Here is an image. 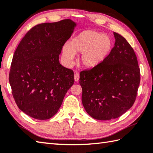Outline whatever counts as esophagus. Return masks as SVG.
Wrapping results in <instances>:
<instances>
[{"label": "esophagus", "instance_id": "obj_1", "mask_svg": "<svg viewBox=\"0 0 153 153\" xmlns=\"http://www.w3.org/2000/svg\"><path fill=\"white\" fill-rule=\"evenodd\" d=\"M79 79V74L78 73H76L74 74V79L75 82H78Z\"/></svg>", "mask_w": 153, "mask_h": 153}]
</instances>
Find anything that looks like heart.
Masks as SVG:
<instances>
[{
  "label": "heart",
  "instance_id": "heart-1",
  "mask_svg": "<svg viewBox=\"0 0 153 153\" xmlns=\"http://www.w3.org/2000/svg\"><path fill=\"white\" fill-rule=\"evenodd\" d=\"M112 40L107 35L92 30L80 32L63 47L64 59L71 62L75 53H82L79 62L83 67L91 69L101 64L112 49Z\"/></svg>",
  "mask_w": 153,
  "mask_h": 153
}]
</instances>
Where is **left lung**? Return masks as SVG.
<instances>
[{
    "label": "left lung",
    "instance_id": "left-lung-1",
    "mask_svg": "<svg viewBox=\"0 0 153 153\" xmlns=\"http://www.w3.org/2000/svg\"><path fill=\"white\" fill-rule=\"evenodd\" d=\"M113 34L115 46L105 59L79 74L82 104L97 120H110L124 114L135 101L140 83V69L133 48L118 33Z\"/></svg>",
    "mask_w": 153,
    "mask_h": 153
}]
</instances>
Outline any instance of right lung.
<instances>
[{
	"label": "right lung",
	"mask_w": 153,
	"mask_h": 153,
	"mask_svg": "<svg viewBox=\"0 0 153 153\" xmlns=\"http://www.w3.org/2000/svg\"><path fill=\"white\" fill-rule=\"evenodd\" d=\"M70 19L38 25L26 33L14 53L9 83L19 108L39 120L55 115L74 83V71L59 55L74 30Z\"/></svg>",
	"instance_id": "obj_1"
}]
</instances>
